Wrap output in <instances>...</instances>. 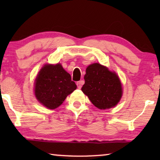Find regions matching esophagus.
Here are the masks:
<instances>
[{"label": "esophagus", "instance_id": "obj_1", "mask_svg": "<svg viewBox=\"0 0 160 160\" xmlns=\"http://www.w3.org/2000/svg\"><path fill=\"white\" fill-rule=\"evenodd\" d=\"M83 84H84V81H79V82L76 83V85H77V87L78 89H81L82 88V86Z\"/></svg>", "mask_w": 160, "mask_h": 160}]
</instances>
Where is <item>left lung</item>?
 Wrapping results in <instances>:
<instances>
[{"label":"left lung","mask_w":160,"mask_h":160,"mask_svg":"<svg viewBox=\"0 0 160 160\" xmlns=\"http://www.w3.org/2000/svg\"><path fill=\"white\" fill-rule=\"evenodd\" d=\"M84 80L82 90L98 108H111L119 102L122 87L115 72L99 63H93L87 68Z\"/></svg>","instance_id":"obj_1"}]
</instances>
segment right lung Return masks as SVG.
<instances>
[{
    "mask_svg": "<svg viewBox=\"0 0 160 160\" xmlns=\"http://www.w3.org/2000/svg\"><path fill=\"white\" fill-rule=\"evenodd\" d=\"M71 76L61 64H47L35 81V95L38 102L49 109L58 108L76 89Z\"/></svg>",
    "mask_w": 160,
    "mask_h": 160,
    "instance_id": "obj_1",
    "label": "right lung"
}]
</instances>
